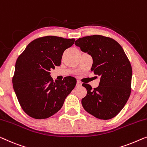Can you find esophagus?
Returning <instances> with one entry per match:
<instances>
[{
  "instance_id": "esophagus-1",
  "label": "esophagus",
  "mask_w": 147,
  "mask_h": 147,
  "mask_svg": "<svg viewBox=\"0 0 147 147\" xmlns=\"http://www.w3.org/2000/svg\"><path fill=\"white\" fill-rule=\"evenodd\" d=\"M76 86L77 87H80L82 86V83H81L80 81H78L77 82V84H76Z\"/></svg>"
}]
</instances>
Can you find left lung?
I'll use <instances>...</instances> for the list:
<instances>
[{
  "label": "left lung",
  "instance_id": "obj_1",
  "mask_svg": "<svg viewBox=\"0 0 147 147\" xmlns=\"http://www.w3.org/2000/svg\"><path fill=\"white\" fill-rule=\"evenodd\" d=\"M75 44L92 56L91 71L100 77L96 88L82 84L87 89L86 96L82 99L83 107L99 119L115 117L124 107L131 91L132 67L127 55L117 42L101 35L79 38Z\"/></svg>",
  "mask_w": 147,
  "mask_h": 147
}]
</instances>
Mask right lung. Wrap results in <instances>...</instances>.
Here are the masks:
<instances>
[{
	"mask_svg": "<svg viewBox=\"0 0 147 147\" xmlns=\"http://www.w3.org/2000/svg\"><path fill=\"white\" fill-rule=\"evenodd\" d=\"M75 39L47 36L32 41L17 59L12 84L23 111L36 119H46L61 109L76 85L73 77L54 82L50 70L59 66L63 52Z\"/></svg>",
	"mask_w": 147,
	"mask_h": 147,
	"instance_id": "right-lung-1",
	"label": "right lung"
}]
</instances>
